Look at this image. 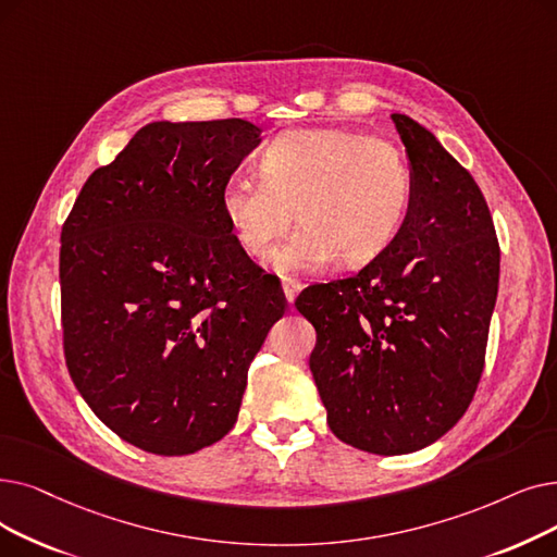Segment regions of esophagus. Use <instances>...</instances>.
Returning a JSON list of instances; mask_svg holds the SVG:
<instances>
[{
	"label": "esophagus",
	"mask_w": 557,
	"mask_h": 557,
	"mask_svg": "<svg viewBox=\"0 0 557 557\" xmlns=\"http://www.w3.org/2000/svg\"><path fill=\"white\" fill-rule=\"evenodd\" d=\"M282 292H284L286 302L292 305V302L296 300V296L302 292V282L296 280V277H284V280H282Z\"/></svg>",
	"instance_id": "34e87169"
}]
</instances>
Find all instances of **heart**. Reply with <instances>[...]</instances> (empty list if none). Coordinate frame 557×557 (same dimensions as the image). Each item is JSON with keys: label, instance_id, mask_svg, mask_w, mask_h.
Segmentation results:
<instances>
[{"label": "heart", "instance_id": "1", "mask_svg": "<svg viewBox=\"0 0 557 557\" xmlns=\"http://www.w3.org/2000/svg\"><path fill=\"white\" fill-rule=\"evenodd\" d=\"M412 188L407 159L389 138L336 127L294 129L265 145L259 173L236 171L225 180L221 209L238 246L257 259L298 215L302 225L271 265L280 273L319 271L334 257L361 265L389 248Z\"/></svg>", "mask_w": 557, "mask_h": 557}]
</instances>
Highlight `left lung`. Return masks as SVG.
<instances>
[{
    "instance_id": "8db88e82",
    "label": "left lung",
    "mask_w": 557,
    "mask_h": 557,
    "mask_svg": "<svg viewBox=\"0 0 557 557\" xmlns=\"http://www.w3.org/2000/svg\"><path fill=\"white\" fill-rule=\"evenodd\" d=\"M392 120L414 184L398 236L357 275L296 298L317 330L309 369L330 430L375 455L421 450L465 417L500 271L492 213L467 168L417 120Z\"/></svg>"
}]
</instances>
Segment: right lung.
<instances>
[{
  "label": "right lung",
  "mask_w": 557,
  "mask_h": 557,
  "mask_svg": "<svg viewBox=\"0 0 557 557\" xmlns=\"http://www.w3.org/2000/svg\"><path fill=\"white\" fill-rule=\"evenodd\" d=\"M248 120L150 123L95 171L61 230L72 382L120 440L188 455L234 428L248 369L284 317L221 188L257 145Z\"/></svg>",
  "instance_id": "add662e5"
}]
</instances>
